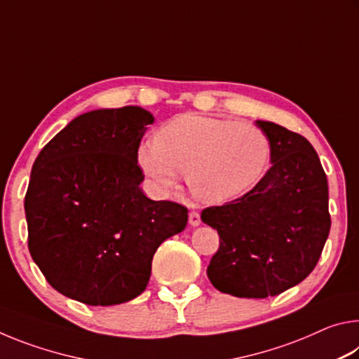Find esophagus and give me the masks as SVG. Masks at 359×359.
Returning <instances> with one entry per match:
<instances>
[{
	"mask_svg": "<svg viewBox=\"0 0 359 359\" xmlns=\"http://www.w3.org/2000/svg\"><path fill=\"white\" fill-rule=\"evenodd\" d=\"M188 222H190L191 226H198V224H201V215H199L198 212H190V215H188Z\"/></svg>",
	"mask_w": 359,
	"mask_h": 359,
	"instance_id": "esophagus-1",
	"label": "esophagus"
}]
</instances>
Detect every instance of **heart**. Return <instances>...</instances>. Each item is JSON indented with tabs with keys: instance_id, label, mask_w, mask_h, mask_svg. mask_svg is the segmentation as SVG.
<instances>
[{
	"instance_id": "heart-1",
	"label": "heart",
	"mask_w": 359,
	"mask_h": 359,
	"mask_svg": "<svg viewBox=\"0 0 359 359\" xmlns=\"http://www.w3.org/2000/svg\"><path fill=\"white\" fill-rule=\"evenodd\" d=\"M269 156L258 126L185 114L163 125L154 144L139 145L137 165L161 193L177 190L182 174L198 201L223 204L257 184Z\"/></svg>"
}]
</instances>
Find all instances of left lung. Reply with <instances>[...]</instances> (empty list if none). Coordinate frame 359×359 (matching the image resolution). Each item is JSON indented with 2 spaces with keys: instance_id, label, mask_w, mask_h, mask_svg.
I'll return each instance as SVG.
<instances>
[{
  "instance_id": "obj_1",
  "label": "left lung",
  "mask_w": 359,
  "mask_h": 359,
  "mask_svg": "<svg viewBox=\"0 0 359 359\" xmlns=\"http://www.w3.org/2000/svg\"><path fill=\"white\" fill-rule=\"evenodd\" d=\"M271 144L272 166L242 198L203 210L220 248L208 277L222 293L277 296L301 283L313 267L331 228L327 180L312 144L272 121H255Z\"/></svg>"
}]
</instances>
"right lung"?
I'll return each mask as SVG.
<instances>
[{
	"label": "right lung",
	"mask_w": 359,
	"mask_h": 359,
	"mask_svg": "<svg viewBox=\"0 0 359 359\" xmlns=\"http://www.w3.org/2000/svg\"><path fill=\"white\" fill-rule=\"evenodd\" d=\"M155 117L139 106L96 109L69 121L36 158L25 196L28 248L58 293L115 306L145 290L163 242L188 210L141 190L137 149Z\"/></svg>",
	"instance_id": "obj_1"
}]
</instances>
